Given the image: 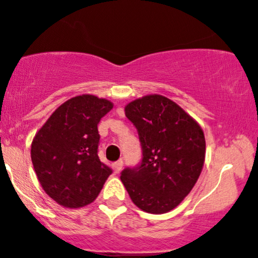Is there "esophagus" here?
Listing matches in <instances>:
<instances>
[{
    "instance_id": "obj_1",
    "label": "esophagus",
    "mask_w": 258,
    "mask_h": 258,
    "mask_svg": "<svg viewBox=\"0 0 258 258\" xmlns=\"http://www.w3.org/2000/svg\"><path fill=\"white\" fill-rule=\"evenodd\" d=\"M122 166H123V161H122V160L116 161V162L114 163V169H115V172L119 173L120 170L122 169Z\"/></svg>"
}]
</instances>
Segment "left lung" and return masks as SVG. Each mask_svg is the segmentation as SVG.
<instances>
[{
  "mask_svg": "<svg viewBox=\"0 0 258 258\" xmlns=\"http://www.w3.org/2000/svg\"><path fill=\"white\" fill-rule=\"evenodd\" d=\"M137 128L142 163L126 168L121 181L143 212L164 214L190 194L206 160V138L200 123L172 99L147 95L125 107Z\"/></svg>",
  "mask_w": 258,
  "mask_h": 258,
  "instance_id": "obj_1",
  "label": "left lung"
}]
</instances>
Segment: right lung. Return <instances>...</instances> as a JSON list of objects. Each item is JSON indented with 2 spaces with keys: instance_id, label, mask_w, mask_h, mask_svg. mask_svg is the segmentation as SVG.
<instances>
[{
  "instance_id": "1",
  "label": "right lung",
  "mask_w": 258,
  "mask_h": 258,
  "mask_svg": "<svg viewBox=\"0 0 258 258\" xmlns=\"http://www.w3.org/2000/svg\"><path fill=\"white\" fill-rule=\"evenodd\" d=\"M109 99L79 95L62 103L38 130L31 160L43 190L57 204L78 209L92 203L111 169L98 159L99 120Z\"/></svg>"
}]
</instances>
